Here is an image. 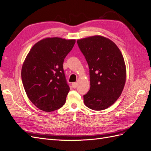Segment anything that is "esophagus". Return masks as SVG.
Here are the masks:
<instances>
[{
  "label": "esophagus",
  "mask_w": 151,
  "mask_h": 151,
  "mask_svg": "<svg viewBox=\"0 0 151 151\" xmlns=\"http://www.w3.org/2000/svg\"><path fill=\"white\" fill-rule=\"evenodd\" d=\"M72 86L73 88H76L77 86V83H72Z\"/></svg>",
  "instance_id": "esophagus-1"
}]
</instances>
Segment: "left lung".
<instances>
[{
  "label": "left lung",
  "mask_w": 151,
  "mask_h": 151,
  "mask_svg": "<svg viewBox=\"0 0 151 151\" xmlns=\"http://www.w3.org/2000/svg\"><path fill=\"white\" fill-rule=\"evenodd\" d=\"M89 68L90 89L84 95L87 107L106 109L120 97L126 81V67L119 48L111 40L93 36L77 41Z\"/></svg>",
  "instance_id": "8db88e82"
}]
</instances>
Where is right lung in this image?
<instances>
[{"instance_id": "1", "label": "right lung", "mask_w": 151, "mask_h": 151, "mask_svg": "<svg viewBox=\"0 0 151 151\" xmlns=\"http://www.w3.org/2000/svg\"><path fill=\"white\" fill-rule=\"evenodd\" d=\"M75 40L47 38L36 43L26 56L22 82L30 101L40 109L53 111L65 104L70 88L63 63Z\"/></svg>"}]
</instances>
